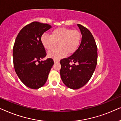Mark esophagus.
I'll return each instance as SVG.
<instances>
[{
  "instance_id": "obj_1",
  "label": "esophagus",
  "mask_w": 121,
  "mask_h": 121,
  "mask_svg": "<svg viewBox=\"0 0 121 121\" xmlns=\"http://www.w3.org/2000/svg\"><path fill=\"white\" fill-rule=\"evenodd\" d=\"M59 62V60L58 59H54V63H58Z\"/></svg>"
}]
</instances>
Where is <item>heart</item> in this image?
I'll list each match as a JSON object with an SVG mask.
<instances>
[{"label":"heart","instance_id":"b5f03b06","mask_svg":"<svg viewBox=\"0 0 121 121\" xmlns=\"http://www.w3.org/2000/svg\"><path fill=\"white\" fill-rule=\"evenodd\" d=\"M41 41L43 47L48 51L55 48L57 44L58 48L49 52L48 56L60 58L67 53L71 55L77 51L82 41V34L77 30L59 27L53 30L51 36L43 34Z\"/></svg>","mask_w":121,"mask_h":121}]
</instances>
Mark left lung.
Segmentation results:
<instances>
[{
  "label": "left lung",
  "mask_w": 121,
  "mask_h": 121,
  "mask_svg": "<svg viewBox=\"0 0 121 121\" xmlns=\"http://www.w3.org/2000/svg\"><path fill=\"white\" fill-rule=\"evenodd\" d=\"M82 35L77 51L70 57L60 60V74L63 83L72 89H78L89 82L97 63V47L90 31L77 24Z\"/></svg>",
  "instance_id": "left-lung-1"
}]
</instances>
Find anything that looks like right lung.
Wrapping results in <instances>:
<instances>
[{
    "instance_id": "obj_1",
    "label": "right lung",
    "mask_w": 121,
    "mask_h": 121,
    "mask_svg": "<svg viewBox=\"0 0 121 121\" xmlns=\"http://www.w3.org/2000/svg\"><path fill=\"white\" fill-rule=\"evenodd\" d=\"M51 27L47 24L34 21L23 27L16 38L13 47L15 70L20 80L29 88L43 86L54 64L50 58L40 61L47 55L41 36Z\"/></svg>"
}]
</instances>
